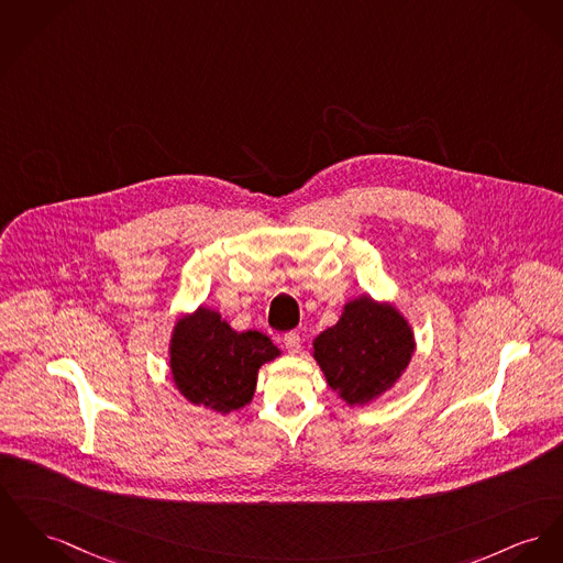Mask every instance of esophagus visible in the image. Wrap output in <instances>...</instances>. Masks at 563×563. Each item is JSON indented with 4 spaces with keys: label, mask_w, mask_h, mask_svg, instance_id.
I'll return each instance as SVG.
<instances>
[{
    "label": "esophagus",
    "mask_w": 563,
    "mask_h": 563,
    "mask_svg": "<svg viewBox=\"0 0 563 563\" xmlns=\"http://www.w3.org/2000/svg\"><path fill=\"white\" fill-rule=\"evenodd\" d=\"M284 345H286V350H288V352H290V354H299V350H300L299 333H295V331H290V333H286V335H284Z\"/></svg>",
    "instance_id": "34e87169"
}]
</instances>
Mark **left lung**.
Wrapping results in <instances>:
<instances>
[{
    "label": "left lung",
    "mask_w": 563,
    "mask_h": 563,
    "mask_svg": "<svg viewBox=\"0 0 563 563\" xmlns=\"http://www.w3.org/2000/svg\"><path fill=\"white\" fill-rule=\"evenodd\" d=\"M413 347L412 327L397 307L363 295L313 339V358L347 406H367L408 369Z\"/></svg>",
    "instance_id": "obj_1"
}]
</instances>
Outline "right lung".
<instances>
[{
  "label": "right lung",
  "instance_id": "1",
  "mask_svg": "<svg viewBox=\"0 0 563 563\" xmlns=\"http://www.w3.org/2000/svg\"><path fill=\"white\" fill-rule=\"evenodd\" d=\"M282 352L258 333H236L209 307L177 320L170 338V374L194 406L228 413L247 406L258 369Z\"/></svg>",
  "mask_w": 563,
  "mask_h": 563
}]
</instances>
